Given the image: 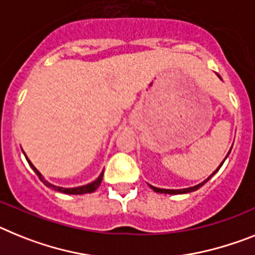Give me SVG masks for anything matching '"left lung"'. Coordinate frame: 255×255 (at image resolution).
<instances>
[{
    "label": "left lung",
    "instance_id": "left-lung-1",
    "mask_svg": "<svg viewBox=\"0 0 255 255\" xmlns=\"http://www.w3.org/2000/svg\"><path fill=\"white\" fill-rule=\"evenodd\" d=\"M217 75H218V74H217ZM218 77H220V75H218ZM220 78H221V77H220ZM230 151H231V149H230ZM230 151H229V154H230ZM229 154L226 155V158H227V156H229ZM226 158H225V160H226ZM225 160H223V161H225ZM223 161H222V163H221V164H220V167L217 168V169L214 170L213 173L210 174L209 177H208V178H207V180L204 181V182L199 183V185H196V186H192V187H189V189H181V190H169V189H159V187H154V186H151V185H149V186H150V187H151L152 190H154L155 192H160V194H170V195H177V194H187V192L196 191V190H198V189H200L201 186L204 185V183H207L208 181H209L210 178H212V177H213L214 174L217 173V172H218V169H220V168L222 167Z\"/></svg>",
    "mask_w": 255,
    "mask_h": 255
}]
</instances>
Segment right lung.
I'll return each instance as SVG.
<instances>
[{"label": "right lung", "instance_id": "1", "mask_svg": "<svg viewBox=\"0 0 255 255\" xmlns=\"http://www.w3.org/2000/svg\"><path fill=\"white\" fill-rule=\"evenodd\" d=\"M26 158V156H25ZM26 160H28V163H29V165L32 167V169L34 170L35 174L39 177V180L42 181V182L45 183L47 187H50V189L55 190V191H59V192H64V194H70V195H82V194H90V192H94L95 190L100 186L101 181H103V176H104V172H101V174L99 177H97L96 180L94 181V182L88 183V185H85V186H78V187H70V189H65V187H60V186H55L52 185V183H50L48 181H46L45 178H43V176H42L41 173L38 172V169L34 167V165L30 163V160L28 158H26Z\"/></svg>", "mask_w": 255, "mask_h": 255}]
</instances>
